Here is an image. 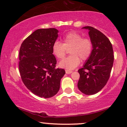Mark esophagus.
Here are the masks:
<instances>
[{
  "instance_id": "obj_1",
  "label": "esophagus",
  "mask_w": 127,
  "mask_h": 127,
  "mask_svg": "<svg viewBox=\"0 0 127 127\" xmlns=\"http://www.w3.org/2000/svg\"><path fill=\"white\" fill-rule=\"evenodd\" d=\"M72 72V71H71V70H66V73H67V74H70V73H71Z\"/></svg>"
}]
</instances>
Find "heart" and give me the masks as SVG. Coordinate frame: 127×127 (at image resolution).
Masks as SVG:
<instances>
[{
	"mask_svg": "<svg viewBox=\"0 0 127 127\" xmlns=\"http://www.w3.org/2000/svg\"><path fill=\"white\" fill-rule=\"evenodd\" d=\"M93 44L89 38H83L78 32L72 31L63 37V43L56 41L52 45V52L58 60L64 58L69 50V57L60 62V66L70 70L75 69L80 63V60L86 61L91 55Z\"/></svg>",
	"mask_w": 127,
	"mask_h": 127,
	"instance_id": "1",
	"label": "heart"
}]
</instances>
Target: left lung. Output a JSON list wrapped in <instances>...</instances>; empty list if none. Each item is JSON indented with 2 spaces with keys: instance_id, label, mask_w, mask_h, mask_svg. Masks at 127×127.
<instances>
[{
  "instance_id": "1",
  "label": "left lung",
  "mask_w": 127,
  "mask_h": 127,
  "mask_svg": "<svg viewBox=\"0 0 127 127\" xmlns=\"http://www.w3.org/2000/svg\"><path fill=\"white\" fill-rule=\"evenodd\" d=\"M83 29L89 30L93 49L83 67L78 70L80 78L78 87L83 93L92 95L100 91L108 82L114 62V55L111 42L104 34L90 26Z\"/></svg>"
}]
</instances>
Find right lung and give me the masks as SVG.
<instances>
[{
    "mask_svg": "<svg viewBox=\"0 0 127 127\" xmlns=\"http://www.w3.org/2000/svg\"><path fill=\"white\" fill-rule=\"evenodd\" d=\"M58 30L54 28L38 29L24 40L19 52V71L28 89L40 97L55 96L60 88L64 69L56 68L57 60L52 45Z\"/></svg>",
    "mask_w": 127,
    "mask_h": 127,
    "instance_id": "1",
    "label": "right lung"
}]
</instances>
